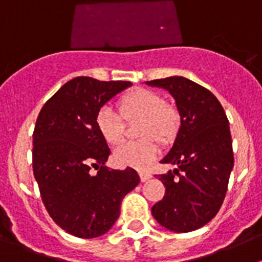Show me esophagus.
Instances as JSON below:
<instances>
[{
  "label": "esophagus",
  "instance_id": "obj_1",
  "mask_svg": "<svg viewBox=\"0 0 262 262\" xmlns=\"http://www.w3.org/2000/svg\"><path fill=\"white\" fill-rule=\"evenodd\" d=\"M139 176H140V180H142V182L148 181V180L151 178V174H149L148 172H145V170H139Z\"/></svg>",
  "mask_w": 262,
  "mask_h": 262
}]
</instances>
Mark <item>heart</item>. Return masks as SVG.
<instances>
[{
  "instance_id": "heart-1",
  "label": "heart",
  "mask_w": 262,
  "mask_h": 262,
  "mask_svg": "<svg viewBox=\"0 0 262 262\" xmlns=\"http://www.w3.org/2000/svg\"><path fill=\"white\" fill-rule=\"evenodd\" d=\"M119 113L110 106H102L97 111L96 128L101 138L110 145L123 142L127 122L140 119L138 142L126 143L114 152V161L120 166L144 169L159 155V145L174 140L180 128L181 117L177 107L165 102V98L152 89L139 88L120 97L118 101Z\"/></svg>"
}]
</instances>
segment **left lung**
I'll list each match as a JSON object with an SVG mask.
<instances>
[{"instance_id":"left-lung-1","label":"left lung","mask_w":262,"mask_h":262,"mask_svg":"<svg viewBox=\"0 0 262 262\" xmlns=\"http://www.w3.org/2000/svg\"><path fill=\"white\" fill-rule=\"evenodd\" d=\"M163 88L176 99L181 126L173 147L161 160L176 165L159 174L165 195L152 215L173 232H190L209 223L221 209L233 168L228 119L209 89L181 76L145 82Z\"/></svg>"}]
</instances>
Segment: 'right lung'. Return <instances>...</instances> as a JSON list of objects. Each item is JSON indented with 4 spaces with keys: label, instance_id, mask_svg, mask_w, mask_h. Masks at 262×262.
<instances>
[{
    "label": "right lung",
    "instance_id": "right-lung-1",
    "mask_svg": "<svg viewBox=\"0 0 262 262\" xmlns=\"http://www.w3.org/2000/svg\"><path fill=\"white\" fill-rule=\"evenodd\" d=\"M131 85L76 77L48 99L36 119L32 169L41 201L53 222L77 237L107 232L119 216L122 200L140 181L133 168L105 165L110 148L94 123L97 111Z\"/></svg>",
    "mask_w": 262,
    "mask_h": 262
}]
</instances>
